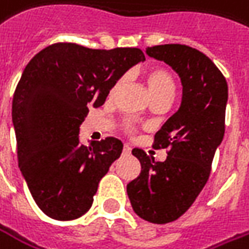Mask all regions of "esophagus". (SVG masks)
<instances>
[{
    "label": "esophagus",
    "mask_w": 249,
    "mask_h": 249,
    "mask_svg": "<svg viewBox=\"0 0 249 249\" xmlns=\"http://www.w3.org/2000/svg\"><path fill=\"white\" fill-rule=\"evenodd\" d=\"M129 153H131V147H129L128 144H124V147H123V154L128 156Z\"/></svg>",
    "instance_id": "1"
}]
</instances>
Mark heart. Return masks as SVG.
<instances>
[{
    "instance_id": "1",
    "label": "heart",
    "mask_w": 249,
    "mask_h": 249,
    "mask_svg": "<svg viewBox=\"0 0 249 249\" xmlns=\"http://www.w3.org/2000/svg\"><path fill=\"white\" fill-rule=\"evenodd\" d=\"M144 80H146V84L149 87L153 100L154 99H171L174 96L175 82H174V78L167 69H164L161 66H153L144 71ZM123 82H124V78H120L113 85V88L110 90V95H114V92L121 87ZM125 128H126V131H133V124L132 123H126Z\"/></svg>"
}]
</instances>
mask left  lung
Segmentation results:
<instances>
[{
    "label": "left lung",
    "instance_id": "1",
    "mask_svg": "<svg viewBox=\"0 0 249 249\" xmlns=\"http://www.w3.org/2000/svg\"><path fill=\"white\" fill-rule=\"evenodd\" d=\"M146 53L175 70L182 82V102L154 136V149H167L164 161H154L133 149L142 171L126 184L133 211L142 219L164 225L192 207L211 174L215 151L223 141L227 82L207 55L187 45L165 44Z\"/></svg>",
    "mask_w": 249,
    "mask_h": 249
}]
</instances>
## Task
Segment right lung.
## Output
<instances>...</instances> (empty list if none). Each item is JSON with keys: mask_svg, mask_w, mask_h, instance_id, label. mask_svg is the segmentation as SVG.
Returning <instances> with one entry per match:
<instances>
[{"mask_svg": "<svg viewBox=\"0 0 249 249\" xmlns=\"http://www.w3.org/2000/svg\"><path fill=\"white\" fill-rule=\"evenodd\" d=\"M143 60L139 48L106 51L57 42L26 66L12 102L18 161L34 201L49 218L73 220L92 207L123 142L81 144L80 125L88 108L102 106L125 71Z\"/></svg>", "mask_w": 249, "mask_h": 249, "instance_id": "1", "label": "right lung"}]
</instances>
